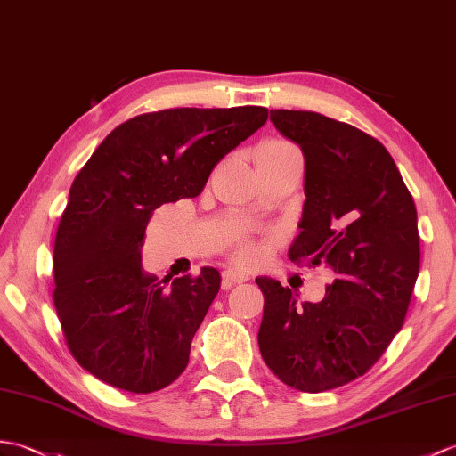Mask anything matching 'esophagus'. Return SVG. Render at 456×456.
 <instances>
[{
    "label": "esophagus",
    "mask_w": 456,
    "mask_h": 456,
    "mask_svg": "<svg viewBox=\"0 0 456 456\" xmlns=\"http://www.w3.org/2000/svg\"><path fill=\"white\" fill-rule=\"evenodd\" d=\"M247 280H248V276H247V273H242V272L231 270V268L224 272V288H225V289H229L231 285L242 283V281H247Z\"/></svg>",
    "instance_id": "1"
}]
</instances>
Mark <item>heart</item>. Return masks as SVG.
Listing matches in <instances>:
<instances>
[{"label": "heart", "mask_w": 456, "mask_h": 456, "mask_svg": "<svg viewBox=\"0 0 456 456\" xmlns=\"http://www.w3.org/2000/svg\"><path fill=\"white\" fill-rule=\"evenodd\" d=\"M289 150H295L291 143L273 140V142L262 143L258 153H276V151H289ZM258 258H260L258 247H254L252 242H248V240H242V239L237 240V245H235V260L239 264H254Z\"/></svg>", "instance_id": "b5f03b06"}]
</instances>
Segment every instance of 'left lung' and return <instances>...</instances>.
<instances>
[{
    "instance_id": "1",
    "label": "left lung",
    "mask_w": 456,
    "mask_h": 456,
    "mask_svg": "<svg viewBox=\"0 0 456 456\" xmlns=\"http://www.w3.org/2000/svg\"><path fill=\"white\" fill-rule=\"evenodd\" d=\"M305 155V204L289 258L332 272L324 299L256 278L262 359L281 383L322 393L365 375L404 324L419 272L414 198L385 145L319 112L270 110Z\"/></svg>"
}]
</instances>
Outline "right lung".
I'll return each mask as SVG.
<instances>
[{"label": "right lung", "instance_id": "right-lung-1", "mask_svg": "<svg viewBox=\"0 0 456 456\" xmlns=\"http://www.w3.org/2000/svg\"><path fill=\"white\" fill-rule=\"evenodd\" d=\"M268 109H168L114 128L76 176L54 240V305L77 363L102 383L147 395L184 371L219 291L216 268L159 280L142 266L153 211L202 192L214 167Z\"/></svg>", "mask_w": 456, "mask_h": 456}]
</instances>
